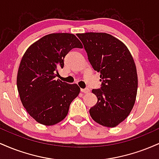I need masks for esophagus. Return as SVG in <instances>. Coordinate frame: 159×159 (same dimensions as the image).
<instances>
[{
  "mask_svg": "<svg viewBox=\"0 0 159 159\" xmlns=\"http://www.w3.org/2000/svg\"><path fill=\"white\" fill-rule=\"evenodd\" d=\"M81 91L82 93H88L89 92H90V90H89V89H87V88H85V89H81Z\"/></svg>",
  "mask_w": 159,
  "mask_h": 159,
  "instance_id": "esophagus-1",
  "label": "esophagus"
}]
</instances>
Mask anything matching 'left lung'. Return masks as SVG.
<instances>
[{"label": "left lung", "mask_w": 159, "mask_h": 159, "mask_svg": "<svg viewBox=\"0 0 159 159\" xmlns=\"http://www.w3.org/2000/svg\"><path fill=\"white\" fill-rule=\"evenodd\" d=\"M77 36L102 81L101 89L92 90L98 100L90 109L91 117L103 126H116L135 102L138 74L134 59L126 45L111 34L90 32Z\"/></svg>", "instance_id": "obj_1"}]
</instances>
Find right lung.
Wrapping results in <instances>:
<instances>
[{
  "mask_svg": "<svg viewBox=\"0 0 159 159\" xmlns=\"http://www.w3.org/2000/svg\"><path fill=\"white\" fill-rule=\"evenodd\" d=\"M83 48L74 34H51L30 45L21 58L17 74L20 99L27 112L45 125L60 123L80 93L78 84L56 80L57 68L71 49Z\"/></svg>",
  "mask_w": 159,
  "mask_h": 159,
  "instance_id": "obj_1",
  "label": "right lung"
}]
</instances>
